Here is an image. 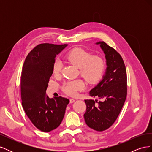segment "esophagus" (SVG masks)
Here are the masks:
<instances>
[{"instance_id": "esophagus-1", "label": "esophagus", "mask_w": 152, "mask_h": 152, "mask_svg": "<svg viewBox=\"0 0 152 152\" xmlns=\"http://www.w3.org/2000/svg\"><path fill=\"white\" fill-rule=\"evenodd\" d=\"M75 100L74 99L70 98V103H73V102H75Z\"/></svg>"}]
</instances>
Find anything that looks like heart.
<instances>
[{"label": "heart", "mask_w": 152, "mask_h": 152, "mask_svg": "<svg viewBox=\"0 0 152 152\" xmlns=\"http://www.w3.org/2000/svg\"><path fill=\"white\" fill-rule=\"evenodd\" d=\"M65 58L72 65L79 68V73L89 84H94L102 78L105 68V63L99 55L93 54L80 48L71 50ZM63 68L62 63L56 59L53 65V73L54 76H59ZM86 84L83 80H70L64 82L62 89L68 95H75L78 91L83 90Z\"/></svg>", "instance_id": "obj_1"}]
</instances>
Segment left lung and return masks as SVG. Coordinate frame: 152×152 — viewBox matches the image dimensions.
<instances>
[{
  "mask_svg": "<svg viewBox=\"0 0 152 152\" xmlns=\"http://www.w3.org/2000/svg\"><path fill=\"white\" fill-rule=\"evenodd\" d=\"M99 44L105 54L107 69L98 85L89 94L98 99H86L85 122L97 131L107 129L116 121L127 96V74L125 64L121 54L103 41Z\"/></svg>",
  "mask_w": 152,
  "mask_h": 152,
  "instance_id": "obj_1",
  "label": "left lung"
}]
</instances>
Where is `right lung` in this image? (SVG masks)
I'll use <instances>...</instances> for the list:
<instances>
[{
	"mask_svg": "<svg viewBox=\"0 0 152 152\" xmlns=\"http://www.w3.org/2000/svg\"><path fill=\"white\" fill-rule=\"evenodd\" d=\"M68 44H41L27 55L21 75L22 106L26 115L41 131L56 129L65 115L68 99L61 96L49 98L45 94L56 55Z\"/></svg>",
	"mask_w": 152,
	"mask_h": 152,
	"instance_id": "right-lung-1",
	"label": "right lung"
}]
</instances>
